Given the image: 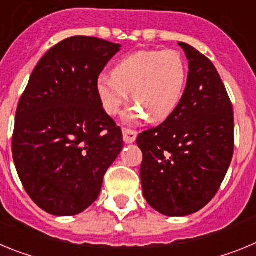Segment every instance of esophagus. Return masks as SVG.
<instances>
[{
	"mask_svg": "<svg viewBox=\"0 0 256 256\" xmlns=\"http://www.w3.org/2000/svg\"><path fill=\"white\" fill-rule=\"evenodd\" d=\"M136 138H137V132L136 130H126V128H124L123 130V140L126 144H133V142L136 141Z\"/></svg>",
	"mask_w": 256,
	"mask_h": 256,
	"instance_id": "1",
	"label": "esophagus"
}]
</instances>
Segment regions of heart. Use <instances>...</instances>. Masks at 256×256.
Masks as SVG:
<instances>
[{
	"mask_svg": "<svg viewBox=\"0 0 256 256\" xmlns=\"http://www.w3.org/2000/svg\"><path fill=\"white\" fill-rule=\"evenodd\" d=\"M188 79V68L176 50L138 51L120 60L112 76L97 80V94L108 115L119 112L128 100L137 106L126 120L148 116L152 123L168 119L180 106Z\"/></svg>",
	"mask_w": 256,
	"mask_h": 256,
	"instance_id": "b5f03b06",
	"label": "heart"
}]
</instances>
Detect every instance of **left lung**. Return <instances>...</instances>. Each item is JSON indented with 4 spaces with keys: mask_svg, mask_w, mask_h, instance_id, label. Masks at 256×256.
<instances>
[{
    "mask_svg": "<svg viewBox=\"0 0 256 256\" xmlns=\"http://www.w3.org/2000/svg\"><path fill=\"white\" fill-rule=\"evenodd\" d=\"M188 79L177 110L137 137L141 183L150 206L168 216L194 214L218 192L234 148V108L212 61L180 42Z\"/></svg>",
    "mask_w": 256,
    "mask_h": 256,
    "instance_id": "8db88e82",
    "label": "left lung"
}]
</instances>
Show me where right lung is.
I'll return each instance as SVG.
<instances>
[{"label":"right lung","mask_w":256,"mask_h":256,"mask_svg":"<svg viewBox=\"0 0 256 256\" xmlns=\"http://www.w3.org/2000/svg\"><path fill=\"white\" fill-rule=\"evenodd\" d=\"M120 47L84 36L61 40L20 97L14 162L26 194L52 216H76L94 204L123 148L122 130L97 94L98 76Z\"/></svg>","instance_id":"1"}]
</instances>
